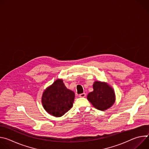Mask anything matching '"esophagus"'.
<instances>
[{
  "label": "esophagus",
  "instance_id": "obj_1",
  "mask_svg": "<svg viewBox=\"0 0 149 149\" xmlns=\"http://www.w3.org/2000/svg\"><path fill=\"white\" fill-rule=\"evenodd\" d=\"M86 96V93H82L81 94L79 95V97H81V98H84Z\"/></svg>",
  "mask_w": 149,
  "mask_h": 149
}]
</instances>
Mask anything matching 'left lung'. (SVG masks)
<instances>
[{"instance_id":"left-lung-1","label":"left lung","mask_w":149,"mask_h":149,"mask_svg":"<svg viewBox=\"0 0 149 149\" xmlns=\"http://www.w3.org/2000/svg\"><path fill=\"white\" fill-rule=\"evenodd\" d=\"M93 89L94 91L88 94L87 99L94 107L101 111L111 107L116 100L112 87L106 82L95 81L93 84Z\"/></svg>"}]
</instances>
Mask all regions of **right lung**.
Returning a JSON list of instances; mask_svg holds the SVG:
<instances>
[{
    "instance_id": "add662e5",
    "label": "right lung",
    "mask_w": 149,
    "mask_h": 149,
    "mask_svg": "<svg viewBox=\"0 0 149 149\" xmlns=\"http://www.w3.org/2000/svg\"><path fill=\"white\" fill-rule=\"evenodd\" d=\"M74 93L67 88L62 79H56L43 93L42 105L45 111L54 117H61L73 106Z\"/></svg>"
}]
</instances>
